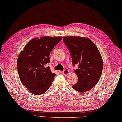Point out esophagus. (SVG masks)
Returning <instances> with one entry per match:
<instances>
[{
    "label": "esophagus",
    "instance_id": "esophagus-1",
    "mask_svg": "<svg viewBox=\"0 0 122 122\" xmlns=\"http://www.w3.org/2000/svg\"><path fill=\"white\" fill-rule=\"evenodd\" d=\"M62 73H63V74L64 75L66 76V75H68V74H69V70H68L65 69V70H64V71H63Z\"/></svg>",
    "mask_w": 122,
    "mask_h": 122
}]
</instances>
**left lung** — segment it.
Listing matches in <instances>:
<instances>
[{
	"mask_svg": "<svg viewBox=\"0 0 122 122\" xmlns=\"http://www.w3.org/2000/svg\"><path fill=\"white\" fill-rule=\"evenodd\" d=\"M63 42L69 49L72 64L78 65L74 70L78 81L72 88L80 92L91 90L98 82L103 68L102 56L96 45L85 37H64Z\"/></svg>",
	"mask_w": 122,
	"mask_h": 122,
	"instance_id": "8db88e82",
	"label": "left lung"
}]
</instances>
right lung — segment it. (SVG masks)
<instances>
[{
	"label": "right lung",
	"instance_id": "1",
	"mask_svg": "<svg viewBox=\"0 0 122 122\" xmlns=\"http://www.w3.org/2000/svg\"><path fill=\"white\" fill-rule=\"evenodd\" d=\"M62 37H41L31 40L21 51L17 61V68L22 84L29 92L40 95L47 91L56 74L50 67V54Z\"/></svg>",
	"mask_w": 122,
	"mask_h": 122
}]
</instances>
